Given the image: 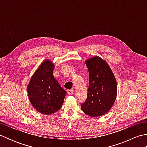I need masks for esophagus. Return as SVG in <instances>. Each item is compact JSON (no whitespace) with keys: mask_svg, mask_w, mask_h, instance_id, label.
Segmentation results:
<instances>
[{"mask_svg":"<svg viewBox=\"0 0 147 147\" xmlns=\"http://www.w3.org/2000/svg\"><path fill=\"white\" fill-rule=\"evenodd\" d=\"M67 93L69 95H72L73 93V92H74V90H68L67 91Z\"/></svg>","mask_w":147,"mask_h":147,"instance_id":"esophagus-1","label":"esophagus"}]
</instances>
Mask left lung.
Listing matches in <instances>:
<instances>
[{
  "instance_id": "1",
  "label": "left lung",
  "mask_w": 147,
  "mask_h": 147,
  "mask_svg": "<svg viewBox=\"0 0 147 147\" xmlns=\"http://www.w3.org/2000/svg\"><path fill=\"white\" fill-rule=\"evenodd\" d=\"M85 64L89 72L88 92L81 109L89 116H101L110 110L116 99V79L107 62L98 56L87 59Z\"/></svg>"
}]
</instances>
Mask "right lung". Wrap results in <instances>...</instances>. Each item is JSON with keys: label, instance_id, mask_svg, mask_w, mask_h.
I'll list each match as a JSON object with an SVG mask.
<instances>
[{"label": "right lung", "instance_id": "1", "mask_svg": "<svg viewBox=\"0 0 147 147\" xmlns=\"http://www.w3.org/2000/svg\"><path fill=\"white\" fill-rule=\"evenodd\" d=\"M54 64L46 59L37 68L27 86L30 102L40 113L51 115L62 107L67 92L53 75Z\"/></svg>", "mask_w": 147, "mask_h": 147}]
</instances>
